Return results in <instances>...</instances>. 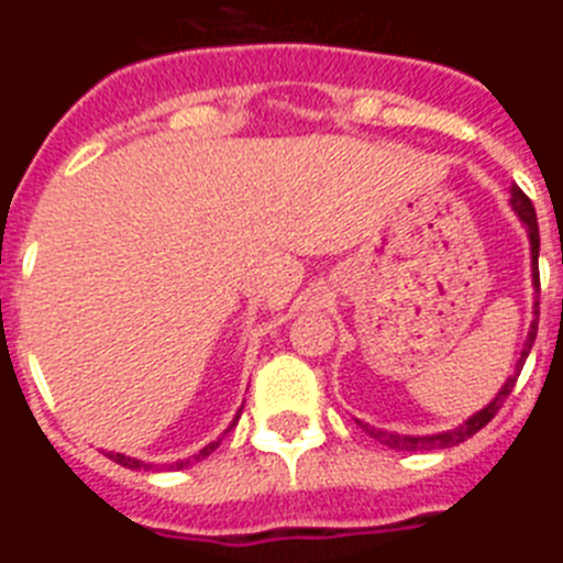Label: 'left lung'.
Masks as SVG:
<instances>
[{
	"mask_svg": "<svg viewBox=\"0 0 563 563\" xmlns=\"http://www.w3.org/2000/svg\"><path fill=\"white\" fill-rule=\"evenodd\" d=\"M510 202H514V211L519 213L521 222L527 225V233H530V251H533V282H536V290H539V287H541V278H539V220H536V208H533V202H530V197H527L521 188H514V200H510ZM536 332H539V301H536V318H533V327H530V335H527L525 352H521L519 363H516V375L510 377L505 386H501V391L494 397V402H490V406H485L479 415H474L471 420H465V426H460L456 431H445V434H434V437H402V434H391V431L369 429V426H363V422H357V426H363V431H366V434H372L375 440H380L383 445H389V449H395V451L451 449V445H460V442H465L467 437H474L476 431L485 429L487 422L499 415L501 402H505L507 395L514 391L516 377H519L521 366H525L527 355H530V346H533V341H536Z\"/></svg>",
	"mask_w": 563,
	"mask_h": 563,
	"instance_id": "obj_1",
	"label": "left lung"
}]
</instances>
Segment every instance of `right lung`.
Masks as SVG:
<instances>
[{
    "instance_id": "add662e5",
    "label": "right lung",
    "mask_w": 563,
    "mask_h": 563,
    "mask_svg": "<svg viewBox=\"0 0 563 563\" xmlns=\"http://www.w3.org/2000/svg\"><path fill=\"white\" fill-rule=\"evenodd\" d=\"M233 422H236V420H233ZM217 445H220V442H211V445H206V449H202L200 451V454H197V456H194V460H202V456H208V454H211V451L213 449H217ZM109 460H112V462H118V465H123V467H143V471H146V462H137V460H129V456H123V454H112V451H109ZM188 462H191V460H186V462H177V465H172V467H186L188 465Z\"/></svg>"
}]
</instances>
